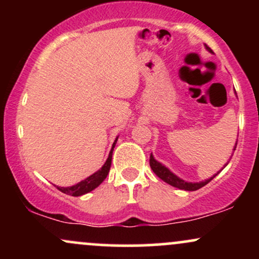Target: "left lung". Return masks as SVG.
Returning <instances> with one entry per match:
<instances>
[{
	"mask_svg": "<svg viewBox=\"0 0 259 259\" xmlns=\"http://www.w3.org/2000/svg\"><path fill=\"white\" fill-rule=\"evenodd\" d=\"M206 49L209 52H212V50H210L209 47L207 46V45H206ZM236 145H237V142L235 144L234 151H235V148H236ZM227 164H228V163H227ZM227 164H225V165H227ZM150 165H151V169H152V170L154 171V174H156L157 177L159 178V179L165 181V183L169 184V185L178 187V189H180V190H185V191H196V190L201 189V187L207 185V184L209 183V181L212 180L213 178H215L217 174L219 173V171H218V173H217L215 175H213L212 178H209V179H207L204 181H200V183H187V181L180 179V178H178L177 175L171 173V171L169 170L167 167H164V165L160 164L159 162H157V160L153 158L152 154L150 156ZM225 165H224V167H225Z\"/></svg>",
	"mask_w": 259,
	"mask_h": 259,
	"instance_id": "8db88e82",
	"label": "left lung"
}]
</instances>
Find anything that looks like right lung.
Instances as JSON below:
<instances>
[{
	"label": "right lung",
	"instance_id": "add662e5",
	"mask_svg": "<svg viewBox=\"0 0 259 259\" xmlns=\"http://www.w3.org/2000/svg\"><path fill=\"white\" fill-rule=\"evenodd\" d=\"M117 140H118V138L115 139L114 142H113V146H112L111 152H109V154H108V158H107L106 163L103 164V167L101 168L100 170H97L96 173H94L89 178H86L85 180L80 181V183L76 184V185L68 186V187L57 186V189L59 190V191H62L63 194H67L70 196H75L76 197V196L85 195V194H88V192L92 191V190L96 189V187L106 179L107 175H108V173H109V169H111V164H112V153H113V150H114L115 144H117Z\"/></svg>",
	"mask_w": 259,
	"mask_h": 259
}]
</instances>
